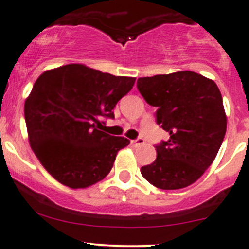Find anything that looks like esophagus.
I'll return each mask as SVG.
<instances>
[{
	"label": "esophagus",
	"mask_w": 249,
	"mask_h": 249,
	"mask_svg": "<svg viewBox=\"0 0 249 249\" xmlns=\"http://www.w3.org/2000/svg\"><path fill=\"white\" fill-rule=\"evenodd\" d=\"M132 143L134 146H140V145H143V143H145V140H143L142 138H138V139L132 140Z\"/></svg>",
	"instance_id": "1"
}]
</instances>
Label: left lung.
Segmentation results:
<instances>
[{"instance_id": "left-lung-1", "label": "left lung", "mask_w": 249, "mask_h": 249, "mask_svg": "<svg viewBox=\"0 0 249 249\" xmlns=\"http://www.w3.org/2000/svg\"><path fill=\"white\" fill-rule=\"evenodd\" d=\"M138 89L157 107L156 122L169 139L156 145L157 158L142 175L160 189L196 182L211 165L227 132L222 94L213 80L191 71L139 78Z\"/></svg>"}]
</instances>
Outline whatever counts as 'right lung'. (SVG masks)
Segmentation results:
<instances>
[{
  "mask_svg": "<svg viewBox=\"0 0 249 249\" xmlns=\"http://www.w3.org/2000/svg\"><path fill=\"white\" fill-rule=\"evenodd\" d=\"M134 83L76 63L36 80L25 102V121L33 152L55 180L86 188L110 173L117 152L130 142L99 130L101 120L114 119L112 109Z\"/></svg>",
  "mask_w": 249,
  "mask_h": 249,
  "instance_id": "add662e5",
  "label": "right lung"
}]
</instances>
